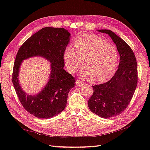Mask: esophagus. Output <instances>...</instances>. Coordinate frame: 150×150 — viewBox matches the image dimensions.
<instances>
[{
  "mask_svg": "<svg viewBox=\"0 0 150 150\" xmlns=\"http://www.w3.org/2000/svg\"><path fill=\"white\" fill-rule=\"evenodd\" d=\"M83 84H84V82L80 80H77V81H76V85L78 86H81Z\"/></svg>",
  "mask_w": 150,
  "mask_h": 150,
  "instance_id": "34e87169",
  "label": "esophagus"
}]
</instances>
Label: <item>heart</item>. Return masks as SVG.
<instances>
[{
	"label": "heart",
	"mask_w": 150,
	"mask_h": 150,
	"mask_svg": "<svg viewBox=\"0 0 150 150\" xmlns=\"http://www.w3.org/2000/svg\"><path fill=\"white\" fill-rule=\"evenodd\" d=\"M63 59L67 69L71 73L80 68L83 60L84 68L81 75L90 78L95 83L104 82L112 77L119 62L115 47L99 37L86 34L76 38L74 47H66Z\"/></svg>",
	"instance_id": "heart-1"
}]
</instances>
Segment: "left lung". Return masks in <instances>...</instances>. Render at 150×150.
<instances>
[{"mask_svg": "<svg viewBox=\"0 0 150 150\" xmlns=\"http://www.w3.org/2000/svg\"><path fill=\"white\" fill-rule=\"evenodd\" d=\"M109 35L120 55L119 68L104 84L92 86L93 93L88 102L90 111L104 119L119 115L128 107L137 85V64L131 47L110 30H99Z\"/></svg>", "mask_w": 150, "mask_h": 150, "instance_id": "left-lung-1", "label": "left lung"}]
</instances>
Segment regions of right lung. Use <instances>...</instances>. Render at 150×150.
Segmentation results:
<instances>
[{"mask_svg":"<svg viewBox=\"0 0 150 150\" xmlns=\"http://www.w3.org/2000/svg\"><path fill=\"white\" fill-rule=\"evenodd\" d=\"M70 33L63 28H42L19 48L12 74L15 90L24 109L39 119H50L64 110L69 90L75 86L73 76L64 69L63 53L69 42ZM44 57L51 63L49 82L39 94L28 96L18 82L22 61L32 56Z\"/></svg>","mask_w":150,"mask_h":150,"instance_id":"1","label":"right lung"}]
</instances>
